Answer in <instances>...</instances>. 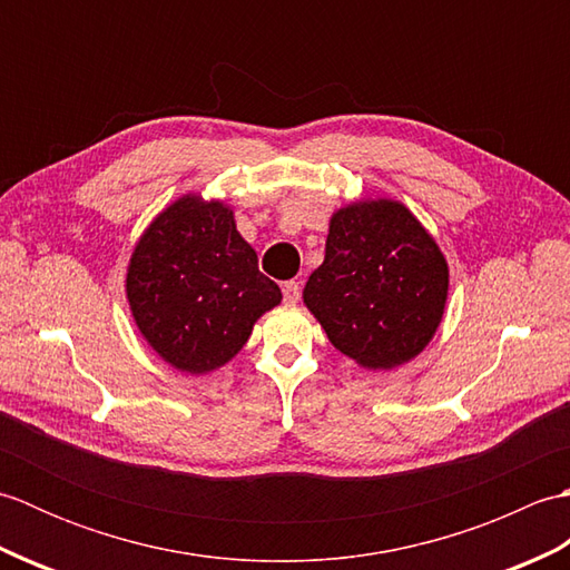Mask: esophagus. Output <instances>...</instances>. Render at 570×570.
<instances>
[{"label":"esophagus","mask_w":570,"mask_h":570,"mask_svg":"<svg viewBox=\"0 0 570 570\" xmlns=\"http://www.w3.org/2000/svg\"><path fill=\"white\" fill-rule=\"evenodd\" d=\"M282 292H284V304H288V306L298 304V298H301V284L298 282H286L282 286Z\"/></svg>","instance_id":"34e87169"}]
</instances>
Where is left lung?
Masks as SVG:
<instances>
[{
	"mask_svg": "<svg viewBox=\"0 0 570 570\" xmlns=\"http://www.w3.org/2000/svg\"><path fill=\"white\" fill-rule=\"evenodd\" d=\"M448 264L433 237L396 200H367L331 217L325 259L304 304L343 355L392 370L429 345L443 318Z\"/></svg>",
	"mask_w": 570,
	"mask_h": 570,
	"instance_id": "obj_1",
	"label": "left lung"
}]
</instances>
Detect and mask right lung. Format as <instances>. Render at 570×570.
I'll return each instance as SVG.
<instances>
[{
  "mask_svg": "<svg viewBox=\"0 0 570 570\" xmlns=\"http://www.w3.org/2000/svg\"><path fill=\"white\" fill-rule=\"evenodd\" d=\"M137 328L168 365L205 374L233 360L282 301L223 203L184 196L141 235L127 269Z\"/></svg>",
  "mask_w": 570,
  "mask_h": 570,
  "instance_id": "obj_1",
  "label": "right lung"
}]
</instances>
